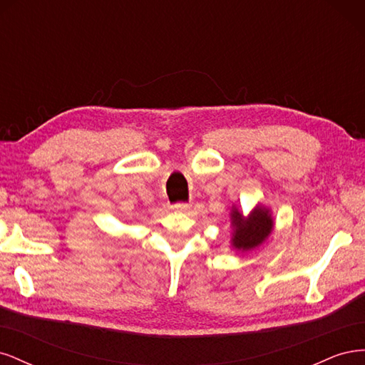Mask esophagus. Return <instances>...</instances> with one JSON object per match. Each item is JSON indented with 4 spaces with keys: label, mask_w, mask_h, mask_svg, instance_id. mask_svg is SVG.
<instances>
[{
    "label": "esophagus",
    "mask_w": 365,
    "mask_h": 365,
    "mask_svg": "<svg viewBox=\"0 0 365 365\" xmlns=\"http://www.w3.org/2000/svg\"><path fill=\"white\" fill-rule=\"evenodd\" d=\"M175 210H178V212H189V210H190V204H185V202L176 204V205H175Z\"/></svg>",
    "instance_id": "34e87169"
}]
</instances>
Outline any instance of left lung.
I'll return each instance as SVG.
<instances>
[{
  "mask_svg": "<svg viewBox=\"0 0 365 365\" xmlns=\"http://www.w3.org/2000/svg\"><path fill=\"white\" fill-rule=\"evenodd\" d=\"M231 227H233V237L231 244L237 251H251L262 245L272 233L274 220L271 217L269 208L257 205L245 217L236 207L231 208Z\"/></svg>",
  "mask_w": 365,
  "mask_h": 365,
  "instance_id": "obj_1",
  "label": "left lung"
}]
</instances>
